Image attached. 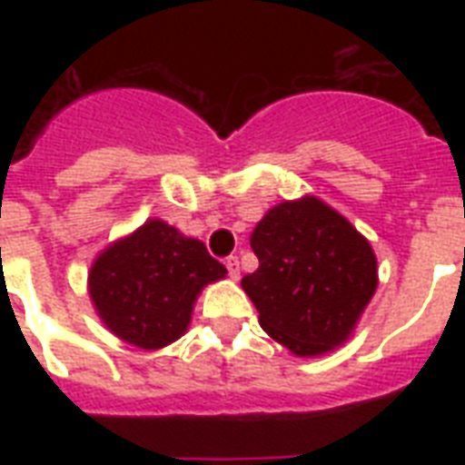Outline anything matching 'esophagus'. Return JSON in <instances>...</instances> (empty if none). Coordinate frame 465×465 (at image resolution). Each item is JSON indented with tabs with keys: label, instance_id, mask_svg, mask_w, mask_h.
<instances>
[{
	"label": "esophagus",
	"instance_id": "34e87169",
	"mask_svg": "<svg viewBox=\"0 0 465 465\" xmlns=\"http://www.w3.org/2000/svg\"><path fill=\"white\" fill-rule=\"evenodd\" d=\"M226 270H229V277H232V280H239L241 265H239V258H236V255H229V258H226Z\"/></svg>",
	"mask_w": 465,
	"mask_h": 465
}]
</instances>
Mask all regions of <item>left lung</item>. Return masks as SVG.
Segmentation results:
<instances>
[{
    "mask_svg": "<svg viewBox=\"0 0 465 465\" xmlns=\"http://www.w3.org/2000/svg\"><path fill=\"white\" fill-rule=\"evenodd\" d=\"M251 248L258 270L241 287L261 313L262 331L299 357L342 345L376 292L369 241L316 197L272 207Z\"/></svg>",
    "mask_w": 465,
    "mask_h": 465,
    "instance_id": "left-lung-1",
    "label": "left lung"
}]
</instances>
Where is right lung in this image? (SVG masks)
<instances>
[{"instance_id":"obj_1","label":"right lung","mask_w":465,"mask_h":465,"mask_svg":"<svg viewBox=\"0 0 465 465\" xmlns=\"http://www.w3.org/2000/svg\"><path fill=\"white\" fill-rule=\"evenodd\" d=\"M224 275L203 241L152 219L98 255L89 292L108 331L142 350H159L185 332L204 284Z\"/></svg>"}]
</instances>
